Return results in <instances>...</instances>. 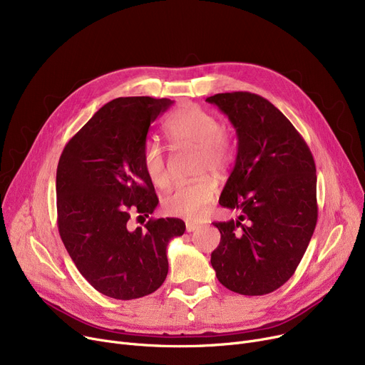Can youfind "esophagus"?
Here are the masks:
<instances>
[{"mask_svg": "<svg viewBox=\"0 0 365 365\" xmlns=\"http://www.w3.org/2000/svg\"><path fill=\"white\" fill-rule=\"evenodd\" d=\"M200 226L197 225V223H192V222H186V231L187 232H194V231H197Z\"/></svg>", "mask_w": 365, "mask_h": 365, "instance_id": "1", "label": "esophagus"}]
</instances>
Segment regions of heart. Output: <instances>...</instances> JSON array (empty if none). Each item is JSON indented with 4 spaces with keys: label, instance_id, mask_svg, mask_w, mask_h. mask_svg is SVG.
Here are the masks:
<instances>
[{
    "label": "heart",
    "instance_id": "heart-1",
    "mask_svg": "<svg viewBox=\"0 0 365 365\" xmlns=\"http://www.w3.org/2000/svg\"><path fill=\"white\" fill-rule=\"evenodd\" d=\"M165 136L175 148H198L197 173L222 171L231 163L232 145L226 130L212 112L194 103L182 105L164 127ZM143 170L150 183L157 187L168 185L165 157L161 146L148 140L142 152ZM217 194V185L212 178H202L192 183L173 187L163 198L164 212L170 216L201 219L212 207Z\"/></svg>",
    "mask_w": 365,
    "mask_h": 365
}]
</instances>
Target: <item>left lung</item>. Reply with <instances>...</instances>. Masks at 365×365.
Returning a JSON list of instances; mask_svg holds the SVG:
<instances>
[{
    "label": "left lung",
    "mask_w": 365,
    "mask_h": 365,
    "mask_svg": "<svg viewBox=\"0 0 365 365\" xmlns=\"http://www.w3.org/2000/svg\"><path fill=\"white\" fill-rule=\"evenodd\" d=\"M205 101L226 115L238 139L219 204L240 210V216L213 223L220 242L212 266L231 292L272 293L294 274L317 225L314 157L285 115L262 96L234 91Z\"/></svg>",
    "instance_id": "obj_1"
}]
</instances>
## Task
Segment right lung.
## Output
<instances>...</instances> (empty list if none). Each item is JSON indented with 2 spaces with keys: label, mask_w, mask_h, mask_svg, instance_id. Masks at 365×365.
<instances>
[{
  "label": "right lung",
  "mask_w": 365,
  "mask_h": 365,
  "mask_svg": "<svg viewBox=\"0 0 365 365\" xmlns=\"http://www.w3.org/2000/svg\"><path fill=\"white\" fill-rule=\"evenodd\" d=\"M170 99H113L66 143L56 173L57 226L76 269L99 293L131 300L158 290L168 272L167 245L183 235L180 219H149L130 229L133 215L158 205L143 170L150 124Z\"/></svg>",
  "instance_id": "add662e5"
}]
</instances>
